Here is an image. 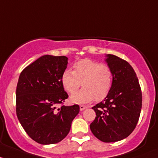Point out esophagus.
Here are the masks:
<instances>
[{
    "label": "esophagus",
    "instance_id": "esophagus-1",
    "mask_svg": "<svg viewBox=\"0 0 158 158\" xmlns=\"http://www.w3.org/2000/svg\"><path fill=\"white\" fill-rule=\"evenodd\" d=\"M87 106H84V105H80V110H81V111H83L84 110H85V109H87Z\"/></svg>",
    "mask_w": 158,
    "mask_h": 158
}]
</instances>
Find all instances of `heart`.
<instances>
[{
  "label": "heart",
  "mask_w": 158,
  "mask_h": 158,
  "mask_svg": "<svg viewBox=\"0 0 158 158\" xmlns=\"http://www.w3.org/2000/svg\"><path fill=\"white\" fill-rule=\"evenodd\" d=\"M73 68V71L64 70L61 79L63 87L70 94L77 92L81 82L84 87L71 97L72 103H87L94 99L100 101L109 95L113 87V74L108 65L84 59L76 62Z\"/></svg>",
  "instance_id": "1"
}]
</instances>
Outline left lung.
I'll list each match as a JSON object with an SVG mask.
<instances>
[{"label":"left lung","mask_w":158,"mask_h":158,"mask_svg":"<svg viewBox=\"0 0 158 158\" xmlns=\"http://www.w3.org/2000/svg\"><path fill=\"white\" fill-rule=\"evenodd\" d=\"M106 61L113 71V87L103 101L92 107L96 118L90 127L100 141L115 142L127 138L135 128L142 106V94L129 63L113 55H107Z\"/></svg>","instance_id":"8db88e82"}]
</instances>
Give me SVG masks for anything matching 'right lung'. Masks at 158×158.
I'll use <instances>...</instances> for the list:
<instances>
[{
    "mask_svg": "<svg viewBox=\"0 0 158 158\" xmlns=\"http://www.w3.org/2000/svg\"><path fill=\"white\" fill-rule=\"evenodd\" d=\"M67 64L65 56L43 55L24 68L19 77L16 90L17 118L27 135L41 144H55L64 139L80 111L77 104L63 105L68 95L61 79Z\"/></svg>",
    "mask_w": 158,
    "mask_h": 158,
    "instance_id": "add662e5",
    "label": "right lung"
}]
</instances>
